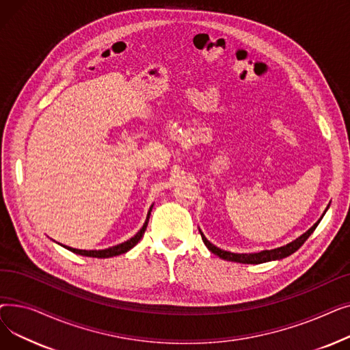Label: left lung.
Masks as SVG:
<instances>
[{
	"instance_id": "left-lung-1",
	"label": "left lung",
	"mask_w": 350,
	"mask_h": 350,
	"mask_svg": "<svg viewBox=\"0 0 350 350\" xmlns=\"http://www.w3.org/2000/svg\"><path fill=\"white\" fill-rule=\"evenodd\" d=\"M323 217V215H322ZM322 217L319 218V221L314 224V227H310L305 234H302L299 238H297L295 241H292L284 247L280 248H275V250H265L261 252H256V254H235V252H230V251H224L221 248H218L215 245H213L207 238L204 237V234L200 231L201 238H203V241L206 244V247L215 255H218L219 258H223L226 261H234V262H241V264H262V262H268V261H273V260H282L285 256L291 255L295 252L297 250H299L304 243L308 240L309 235L315 231V228L318 227V224L321 223Z\"/></svg>"
}]
</instances>
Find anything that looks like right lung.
Segmentation results:
<instances>
[{"mask_svg": "<svg viewBox=\"0 0 350 350\" xmlns=\"http://www.w3.org/2000/svg\"><path fill=\"white\" fill-rule=\"evenodd\" d=\"M150 211H152V207L149 210V213H147V217H146V221L143 224V227L140 228V231L132 237L131 240H127L126 243H122L119 245H115V247H110V248H106V250H77V248H70V247H65L66 250L75 252V254H79V255H85V256H94V258H109V256H116V255H120V254H124L127 252L129 250H132L140 240L142 237L147 228V223H149V218H150Z\"/></svg>", "mask_w": 350, "mask_h": 350, "instance_id": "obj_1", "label": "right lung"}]
</instances>
